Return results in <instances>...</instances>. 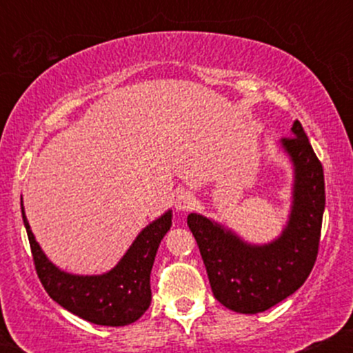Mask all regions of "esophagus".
Masks as SVG:
<instances>
[{
  "label": "esophagus",
  "instance_id": "esophagus-1",
  "mask_svg": "<svg viewBox=\"0 0 353 353\" xmlns=\"http://www.w3.org/2000/svg\"><path fill=\"white\" fill-rule=\"evenodd\" d=\"M194 205H196V197L188 190L177 194L176 201H174V208H176L177 212H189V210L194 209Z\"/></svg>",
  "mask_w": 353,
  "mask_h": 353
}]
</instances>
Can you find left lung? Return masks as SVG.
Listing matches in <instances>:
<instances>
[{"instance_id":"8db88e82","label":"left lung","mask_w":353,"mask_h":353,"mask_svg":"<svg viewBox=\"0 0 353 353\" xmlns=\"http://www.w3.org/2000/svg\"><path fill=\"white\" fill-rule=\"evenodd\" d=\"M290 136L279 144L294 169L292 202L274 241L250 244L221 222L196 212L188 216L214 297L239 314H259L292 295L317 259L325 209L323 169L299 121Z\"/></svg>"}]
</instances>
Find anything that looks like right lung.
<instances>
[{
    "label": "right lung",
    "instance_id": "1",
    "mask_svg": "<svg viewBox=\"0 0 353 353\" xmlns=\"http://www.w3.org/2000/svg\"><path fill=\"white\" fill-rule=\"evenodd\" d=\"M21 214L36 272L50 297L71 314L106 327H123L136 322L151 305V270L157 249L172 225V210H165L137 234L131 247L111 270L98 275H79L61 270L43 252Z\"/></svg>",
    "mask_w": 353,
    "mask_h": 353
}]
</instances>
